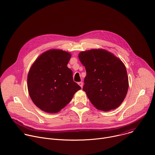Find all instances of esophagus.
<instances>
[{"label":"esophagus","instance_id":"obj_1","mask_svg":"<svg viewBox=\"0 0 155 155\" xmlns=\"http://www.w3.org/2000/svg\"><path fill=\"white\" fill-rule=\"evenodd\" d=\"M78 84L81 86V87H83V82H81V81L78 82Z\"/></svg>","mask_w":155,"mask_h":155}]
</instances>
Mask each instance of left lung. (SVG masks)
<instances>
[{
    "label": "left lung",
    "mask_w": 155,
    "mask_h": 155,
    "mask_svg": "<svg viewBox=\"0 0 155 155\" xmlns=\"http://www.w3.org/2000/svg\"><path fill=\"white\" fill-rule=\"evenodd\" d=\"M78 57L86 72L83 90L92 104L105 112L119 107L129 87L126 69L122 61L101 49L82 51Z\"/></svg>",
    "instance_id": "obj_1"
}]
</instances>
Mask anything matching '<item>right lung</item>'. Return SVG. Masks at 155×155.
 <instances>
[{
  "label": "right lung",
  "instance_id": "right-lung-1",
  "mask_svg": "<svg viewBox=\"0 0 155 155\" xmlns=\"http://www.w3.org/2000/svg\"><path fill=\"white\" fill-rule=\"evenodd\" d=\"M70 53L51 50L41 54L34 62L28 76L29 96L39 108L57 113L68 104L81 87L74 81L68 68Z\"/></svg>",
  "mask_w": 155,
  "mask_h": 155
}]
</instances>
